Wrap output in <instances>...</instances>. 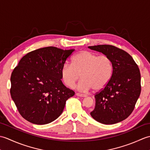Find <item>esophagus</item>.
Returning a JSON list of instances; mask_svg holds the SVG:
<instances>
[{
    "mask_svg": "<svg viewBox=\"0 0 150 150\" xmlns=\"http://www.w3.org/2000/svg\"><path fill=\"white\" fill-rule=\"evenodd\" d=\"M76 95H77V96H78V97H87L86 95L81 94V93H76Z\"/></svg>",
    "mask_w": 150,
    "mask_h": 150,
    "instance_id": "obj_1",
    "label": "esophagus"
}]
</instances>
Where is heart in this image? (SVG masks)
I'll return each instance as SVG.
<instances>
[{"label": "heart", "mask_w": 150, "mask_h": 150, "mask_svg": "<svg viewBox=\"0 0 150 150\" xmlns=\"http://www.w3.org/2000/svg\"><path fill=\"white\" fill-rule=\"evenodd\" d=\"M113 66L107 55H97L88 51H83L75 55L72 63L66 62L60 70L62 80L67 86L73 88L80 77L77 88L86 92L91 88L94 91L103 90L109 82L112 75Z\"/></svg>", "instance_id": "b5f03b06"}]
</instances>
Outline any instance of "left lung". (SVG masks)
Returning a JSON list of instances; mask_svg holds the SVG:
<instances>
[{"label":"left lung","mask_w":150,"mask_h":150,"mask_svg":"<svg viewBox=\"0 0 150 150\" xmlns=\"http://www.w3.org/2000/svg\"><path fill=\"white\" fill-rule=\"evenodd\" d=\"M103 53L112 62V75L103 90L95 95V106L90 113L97 122L116 124L128 118L141 94V73L132 57L111 45L89 46Z\"/></svg>","instance_id":"1"}]
</instances>
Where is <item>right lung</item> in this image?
<instances>
[{"mask_svg":"<svg viewBox=\"0 0 150 150\" xmlns=\"http://www.w3.org/2000/svg\"><path fill=\"white\" fill-rule=\"evenodd\" d=\"M74 51L46 47L21 59L11 73L10 93L24 119L42 125L61 115L75 92L63 84L60 70Z\"/></svg>","mask_w":150,"mask_h":150,"instance_id":"add662e5","label":"right lung"}]
</instances>
